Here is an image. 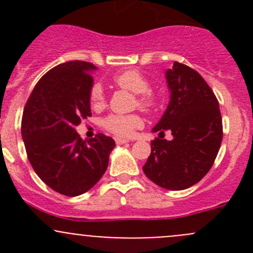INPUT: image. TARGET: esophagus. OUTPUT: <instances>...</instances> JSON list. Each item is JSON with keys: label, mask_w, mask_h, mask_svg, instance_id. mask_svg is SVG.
I'll return each instance as SVG.
<instances>
[{"label": "esophagus", "mask_w": 253, "mask_h": 253, "mask_svg": "<svg viewBox=\"0 0 253 253\" xmlns=\"http://www.w3.org/2000/svg\"><path fill=\"white\" fill-rule=\"evenodd\" d=\"M115 142L116 144H125V143H128V139H125V138H120V137H115Z\"/></svg>", "instance_id": "34e87169"}]
</instances>
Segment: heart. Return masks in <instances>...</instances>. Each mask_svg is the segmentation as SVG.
Listing matches in <instances>:
<instances>
[{"instance_id": "b5f03b06", "label": "heart", "mask_w": 253, "mask_h": 253, "mask_svg": "<svg viewBox=\"0 0 253 253\" xmlns=\"http://www.w3.org/2000/svg\"><path fill=\"white\" fill-rule=\"evenodd\" d=\"M112 81L120 88L136 94L137 105L145 111H152L159 106V98L149 90V82L138 70H127L117 73ZM90 104L94 108L105 105V91L100 83H95L90 89ZM101 126L110 133L119 137H131L136 129L143 126V119L138 114H111L103 119Z\"/></svg>"}]
</instances>
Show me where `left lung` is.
Masks as SVG:
<instances>
[{
	"label": "left lung",
	"instance_id": "obj_1",
	"mask_svg": "<svg viewBox=\"0 0 253 253\" xmlns=\"http://www.w3.org/2000/svg\"><path fill=\"white\" fill-rule=\"evenodd\" d=\"M170 90L167 111L153 128L159 138L143 171L167 190L180 191L202 180L213 167L223 139L219 103L211 86L193 68L174 62L165 73ZM172 131L171 141L162 134Z\"/></svg>",
	"mask_w": 253,
	"mask_h": 253
}]
</instances>
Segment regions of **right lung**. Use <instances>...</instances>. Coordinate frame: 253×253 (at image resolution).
<instances>
[{
    "label": "right lung",
    "instance_id": "right-lung-1",
    "mask_svg": "<svg viewBox=\"0 0 253 253\" xmlns=\"http://www.w3.org/2000/svg\"><path fill=\"white\" fill-rule=\"evenodd\" d=\"M85 61L51 68L33 89L22 117V137L37 175L61 195L76 197L90 190L108 169L115 147L111 137L98 133L83 141L76 127L91 116V71Z\"/></svg>",
    "mask_w": 253,
    "mask_h": 253
}]
</instances>
